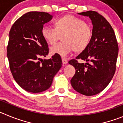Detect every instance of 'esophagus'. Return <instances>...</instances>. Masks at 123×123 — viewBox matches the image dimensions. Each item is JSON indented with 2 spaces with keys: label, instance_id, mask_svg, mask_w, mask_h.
<instances>
[{
  "label": "esophagus",
  "instance_id": "1",
  "mask_svg": "<svg viewBox=\"0 0 123 123\" xmlns=\"http://www.w3.org/2000/svg\"><path fill=\"white\" fill-rule=\"evenodd\" d=\"M62 63L64 64H67V62H68L67 59H66V58H62Z\"/></svg>",
  "mask_w": 123,
  "mask_h": 123
}]
</instances>
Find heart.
I'll return each mask as SVG.
<instances>
[{"label":"heart","instance_id":"b5f03b06","mask_svg":"<svg viewBox=\"0 0 123 123\" xmlns=\"http://www.w3.org/2000/svg\"><path fill=\"white\" fill-rule=\"evenodd\" d=\"M55 27L44 25L41 33L42 37L50 44L56 43L62 36V42L51 47L50 51L66 57L76 49L82 51L91 41L92 29L84 20L73 15H67L56 19Z\"/></svg>","mask_w":123,"mask_h":123}]
</instances>
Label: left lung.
<instances>
[{"mask_svg": "<svg viewBox=\"0 0 123 123\" xmlns=\"http://www.w3.org/2000/svg\"><path fill=\"white\" fill-rule=\"evenodd\" d=\"M88 16L92 22V37L86 49L68 63L76 72L70 80L73 89L86 96L103 91L112 80L116 70L118 45L113 28L98 12L88 11L78 13ZM90 61L80 64L77 59Z\"/></svg>", "mask_w": 123, "mask_h": 123, "instance_id": "left-lung-1", "label": "left lung"}]
</instances>
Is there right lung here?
I'll return each instance as SVG.
<instances>
[{"instance_id":"add662e5","label":"right lung","mask_w":123,"mask_h":123,"mask_svg":"<svg viewBox=\"0 0 123 123\" xmlns=\"http://www.w3.org/2000/svg\"><path fill=\"white\" fill-rule=\"evenodd\" d=\"M52 18L48 12H28L15 22L10 31L7 57L10 70L18 85L28 92L49 89L62 67L61 58L57 54L49 59H41L49 53L41 30Z\"/></svg>"}]
</instances>
